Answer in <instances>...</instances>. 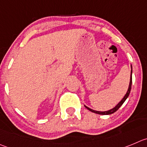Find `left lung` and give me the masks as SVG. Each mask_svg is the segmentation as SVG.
<instances>
[{
	"instance_id": "1",
	"label": "left lung",
	"mask_w": 147,
	"mask_h": 147,
	"mask_svg": "<svg viewBox=\"0 0 147 147\" xmlns=\"http://www.w3.org/2000/svg\"><path fill=\"white\" fill-rule=\"evenodd\" d=\"M131 84H132V67H131V78H130L129 86H128V91H127V93L125 94V95L124 96V97L122 99V100H121V101L120 102L118 103V104L117 105L115 106V107L114 108L111 109V110H108V111L100 112V111H96V110H92V109H90V108H89V107H86V106H85V107H86V109H88V110H90L91 112H92V113H97V114H100V115H110V114H113V113H114L115 112H116L117 110H118V109L120 108V107H121V106L123 104V102L125 101V100H126V99L128 98V96H129L130 92H131Z\"/></svg>"
}]
</instances>
